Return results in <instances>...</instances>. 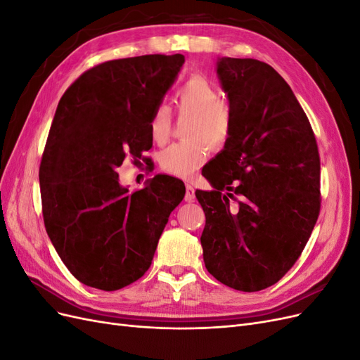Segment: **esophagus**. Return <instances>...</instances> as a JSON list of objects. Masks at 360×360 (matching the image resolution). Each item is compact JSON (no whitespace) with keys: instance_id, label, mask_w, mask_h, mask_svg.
<instances>
[{"instance_id":"obj_1","label":"esophagus","mask_w":360,"mask_h":360,"mask_svg":"<svg viewBox=\"0 0 360 360\" xmlns=\"http://www.w3.org/2000/svg\"><path fill=\"white\" fill-rule=\"evenodd\" d=\"M195 198V189L191 183H186V193H184V201H192Z\"/></svg>"}]
</instances>
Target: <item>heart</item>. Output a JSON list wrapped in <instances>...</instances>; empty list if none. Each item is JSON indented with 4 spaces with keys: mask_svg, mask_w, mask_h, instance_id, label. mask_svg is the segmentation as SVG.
I'll return each instance as SVG.
<instances>
[{
    "mask_svg": "<svg viewBox=\"0 0 360 360\" xmlns=\"http://www.w3.org/2000/svg\"><path fill=\"white\" fill-rule=\"evenodd\" d=\"M180 115H192L188 124V141L167 147L159 155L162 169L177 177H192L207 158V144L222 147L230 136V108L221 99L216 86L201 76L191 78L177 91L174 99ZM171 129V110L159 103L151 112L148 130L158 144L165 143Z\"/></svg>",
    "mask_w": 360,
    "mask_h": 360,
    "instance_id": "heart-1",
    "label": "heart"
}]
</instances>
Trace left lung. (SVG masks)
I'll return each mask as SVG.
<instances>
[{
	"mask_svg": "<svg viewBox=\"0 0 360 360\" xmlns=\"http://www.w3.org/2000/svg\"><path fill=\"white\" fill-rule=\"evenodd\" d=\"M216 73L231 130L207 163L213 191L195 192L205 213L202 257L217 281L252 292L276 284L309 240L320 213V156L307 114L274 68L217 57Z\"/></svg>",
	"mask_w": 360,
	"mask_h": 360,
	"instance_id": "left-lung-1",
	"label": "left lung"
}]
</instances>
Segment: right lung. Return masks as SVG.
Listing matches in <instances>:
<instances>
[{
    "mask_svg": "<svg viewBox=\"0 0 360 360\" xmlns=\"http://www.w3.org/2000/svg\"><path fill=\"white\" fill-rule=\"evenodd\" d=\"M184 57L112 60L82 73L63 94L43 151L39 180L46 233L82 284L115 291L148 270L181 180L158 174L130 192L117 168L153 146L148 122Z\"/></svg>",
    "mask_w": 360,
    "mask_h": 360,
    "instance_id": "add662e5",
    "label": "right lung"
}]
</instances>
